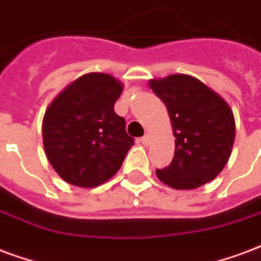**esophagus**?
<instances>
[{"label":"esophagus","mask_w":261,"mask_h":261,"mask_svg":"<svg viewBox=\"0 0 261 261\" xmlns=\"http://www.w3.org/2000/svg\"><path fill=\"white\" fill-rule=\"evenodd\" d=\"M140 142H142V144L147 146V144H148V142H150V135H148V133H147V135H144V136L140 139Z\"/></svg>","instance_id":"34e87169"}]
</instances>
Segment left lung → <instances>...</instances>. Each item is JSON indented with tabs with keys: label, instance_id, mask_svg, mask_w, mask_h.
Masks as SVG:
<instances>
[{
	"label": "left lung",
	"instance_id": "left-lung-1",
	"mask_svg": "<svg viewBox=\"0 0 261 261\" xmlns=\"http://www.w3.org/2000/svg\"><path fill=\"white\" fill-rule=\"evenodd\" d=\"M148 85L169 113L175 136L172 164L156 169L162 183L194 190L213 180L228 162L235 139L232 110L198 78L172 74Z\"/></svg>",
	"mask_w": 261,
	"mask_h": 261
}]
</instances>
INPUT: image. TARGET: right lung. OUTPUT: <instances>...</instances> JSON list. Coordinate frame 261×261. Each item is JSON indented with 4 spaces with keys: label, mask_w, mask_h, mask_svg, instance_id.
Masks as SVG:
<instances>
[{
    "label": "right lung",
    "mask_w": 261,
    "mask_h": 261,
    "mask_svg": "<svg viewBox=\"0 0 261 261\" xmlns=\"http://www.w3.org/2000/svg\"><path fill=\"white\" fill-rule=\"evenodd\" d=\"M122 82L106 72H88L60 92L42 119L46 158L64 181L96 187L117 173L133 138L114 105Z\"/></svg>",
    "instance_id": "obj_1"
}]
</instances>
